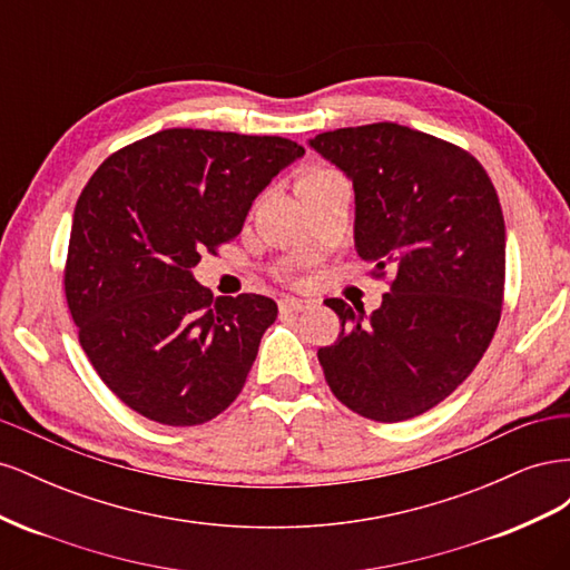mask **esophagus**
<instances>
[{
  "label": "esophagus",
  "instance_id": "esophagus-1",
  "mask_svg": "<svg viewBox=\"0 0 570 570\" xmlns=\"http://www.w3.org/2000/svg\"><path fill=\"white\" fill-rule=\"evenodd\" d=\"M308 306H312V302L297 299V297H285V299L278 302L281 314H299V312H304V308H308Z\"/></svg>",
  "mask_w": 570,
  "mask_h": 570
}]
</instances>
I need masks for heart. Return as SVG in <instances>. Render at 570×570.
<instances>
[{"label": "heart", "instance_id": "obj_1", "mask_svg": "<svg viewBox=\"0 0 570 570\" xmlns=\"http://www.w3.org/2000/svg\"><path fill=\"white\" fill-rule=\"evenodd\" d=\"M314 174H327V170H325V168H318V170H314ZM314 174H312V176H314Z\"/></svg>", "mask_w": 570, "mask_h": 570}]
</instances>
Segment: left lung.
Segmentation results:
<instances>
[{
  "label": "left lung",
  "mask_w": 570,
  "mask_h": 570,
  "mask_svg": "<svg viewBox=\"0 0 570 570\" xmlns=\"http://www.w3.org/2000/svg\"><path fill=\"white\" fill-rule=\"evenodd\" d=\"M354 185V245L381 308L342 299L318 361L337 400L381 423L421 416L450 396L490 347L502 316L507 230L497 189L469 151L421 130L371 124L308 140Z\"/></svg>",
  "instance_id": "8db88e82"
}]
</instances>
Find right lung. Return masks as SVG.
<instances>
[{"mask_svg":"<svg viewBox=\"0 0 570 570\" xmlns=\"http://www.w3.org/2000/svg\"><path fill=\"white\" fill-rule=\"evenodd\" d=\"M302 154L275 135L170 128L118 149L85 185L66 302L97 375L140 416L202 425L243 392L278 304L214 299L193 268L239 235L256 195Z\"/></svg>","mask_w":570,"mask_h":570,"instance_id":"1","label":"right lung"}]
</instances>
